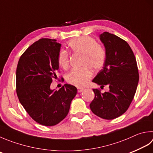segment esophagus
Returning <instances> with one entry per match:
<instances>
[{"label": "esophagus", "mask_w": 153, "mask_h": 153, "mask_svg": "<svg viewBox=\"0 0 153 153\" xmlns=\"http://www.w3.org/2000/svg\"><path fill=\"white\" fill-rule=\"evenodd\" d=\"M83 91H84V88H78V89H77L78 93H81V92Z\"/></svg>", "instance_id": "1"}]
</instances>
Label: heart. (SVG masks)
I'll use <instances>...</instances> for the list:
<instances>
[{"label":"heart","instance_id":"b5f03b06","mask_svg":"<svg viewBox=\"0 0 153 153\" xmlns=\"http://www.w3.org/2000/svg\"><path fill=\"white\" fill-rule=\"evenodd\" d=\"M68 47L74 54L82 55L81 69H74L67 74L66 80L69 84L76 86H83L92 76L90 69L98 71L105 62V52L94 39L90 36H81L74 39L68 42ZM70 61L68 54L61 51L59 54L58 62L60 67H68Z\"/></svg>","mask_w":153,"mask_h":153}]
</instances>
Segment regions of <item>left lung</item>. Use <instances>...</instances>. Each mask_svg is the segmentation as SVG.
Instances as JSON below:
<instances>
[{
    "instance_id": "left-lung-1",
    "label": "left lung",
    "mask_w": 153,
    "mask_h": 153,
    "mask_svg": "<svg viewBox=\"0 0 153 153\" xmlns=\"http://www.w3.org/2000/svg\"><path fill=\"white\" fill-rule=\"evenodd\" d=\"M105 48L104 67L93 82L109 91L101 93L93 89L94 98L90 104L92 112L106 120L120 117L127 111L136 93L139 71L136 58L125 41L114 34L104 32L99 35Z\"/></svg>"
}]
</instances>
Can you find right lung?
Listing matches in <instances>:
<instances>
[{
  "instance_id": "obj_1",
  "label": "right lung",
  "mask_w": 153,
  "mask_h": 153,
  "mask_svg": "<svg viewBox=\"0 0 153 153\" xmlns=\"http://www.w3.org/2000/svg\"><path fill=\"white\" fill-rule=\"evenodd\" d=\"M61 45L55 39H41L30 46L20 58L16 73V94L23 107L36 123L54 126L67 117L77 88L65 84L52 90L57 79Z\"/></svg>"
}]
</instances>
